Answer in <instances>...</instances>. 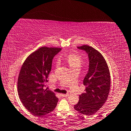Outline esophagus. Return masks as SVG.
<instances>
[{
	"instance_id": "34e87169",
	"label": "esophagus",
	"mask_w": 131,
	"mask_h": 131,
	"mask_svg": "<svg viewBox=\"0 0 131 131\" xmlns=\"http://www.w3.org/2000/svg\"><path fill=\"white\" fill-rule=\"evenodd\" d=\"M68 95H69V94H60V95L63 97H67V96H68Z\"/></svg>"
}]
</instances>
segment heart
Instances as JSON below:
<instances>
[{"label": "heart", "mask_w": 131, "mask_h": 131, "mask_svg": "<svg viewBox=\"0 0 131 131\" xmlns=\"http://www.w3.org/2000/svg\"><path fill=\"white\" fill-rule=\"evenodd\" d=\"M66 62L71 68H73L75 67H80L81 66V64L83 61V59L80 54L78 53H72L68 55V56L66 58ZM59 62L57 61L56 62V66H58Z\"/></svg>", "instance_id": "1"}]
</instances>
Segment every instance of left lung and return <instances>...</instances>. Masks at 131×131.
Here are the masks:
<instances>
[{
  "label": "left lung",
  "mask_w": 131,
  "mask_h": 131,
  "mask_svg": "<svg viewBox=\"0 0 131 131\" xmlns=\"http://www.w3.org/2000/svg\"><path fill=\"white\" fill-rule=\"evenodd\" d=\"M88 55L89 68L83 81L85 93L80 95L74 109L84 115H91L103 106L107 99L110 87V75L107 64L102 54L87 45L78 47Z\"/></svg>",
  "instance_id": "8db88e82"
}]
</instances>
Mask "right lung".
Here are the masks:
<instances>
[{"instance_id":"add662e5","label":"right lung","mask_w":131,"mask_h":131,"mask_svg":"<svg viewBox=\"0 0 131 131\" xmlns=\"http://www.w3.org/2000/svg\"><path fill=\"white\" fill-rule=\"evenodd\" d=\"M60 48L42 47L31 53L22 66L18 92L22 103L31 114L41 116L52 112L58 98L47 86L53 59Z\"/></svg>"}]
</instances>
